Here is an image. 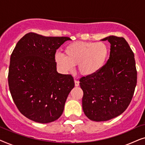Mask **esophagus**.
<instances>
[{"label": "esophagus", "mask_w": 145, "mask_h": 145, "mask_svg": "<svg viewBox=\"0 0 145 145\" xmlns=\"http://www.w3.org/2000/svg\"><path fill=\"white\" fill-rule=\"evenodd\" d=\"M74 85H75V86H79V81L74 80Z\"/></svg>", "instance_id": "34e87169"}]
</instances>
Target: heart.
Instances as JSON below:
<instances>
[{
	"label": "heart",
	"mask_w": 145,
	"mask_h": 145,
	"mask_svg": "<svg viewBox=\"0 0 145 145\" xmlns=\"http://www.w3.org/2000/svg\"><path fill=\"white\" fill-rule=\"evenodd\" d=\"M65 55H55L57 66L65 72L71 71L74 66L78 67L79 74L91 76L102 70L110 54V48L104 42L75 41L65 47Z\"/></svg>",
	"instance_id": "1"
}]
</instances>
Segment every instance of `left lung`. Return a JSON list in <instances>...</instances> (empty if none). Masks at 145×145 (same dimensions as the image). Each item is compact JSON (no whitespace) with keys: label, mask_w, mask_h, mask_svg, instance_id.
<instances>
[{"label":"left lung","mask_w":145,"mask_h":145,"mask_svg":"<svg viewBox=\"0 0 145 145\" xmlns=\"http://www.w3.org/2000/svg\"><path fill=\"white\" fill-rule=\"evenodd\" d=\"M102 40L111 44L109 59L96 74L80 79L83 111L94 121H108L124 112L137 79L134 53L125 39L110 35Z\"/></svg>","instance_id":"8db88e82"}]
</instances>
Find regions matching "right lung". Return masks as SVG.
Instances as JSON below:
<instances>
[{"mask_svg": "<svg viewBox=\"0 0 145 145\" xmlns=\"http://www.w3.org/2000/svg\"><path fill=\"white\" fill-rule=\"evenodd\" d=\"M68 37L26 33L10 56L8 86L14 102L22 115L35 122H53L62 115L74 88L71 74L57 71L55 55Z\"/></svg>", "mask_w": 145, "mask_h": 145, "instance_id": "obj_1", "label": "right lung"}]
</instances>
